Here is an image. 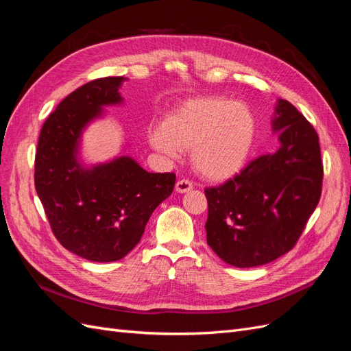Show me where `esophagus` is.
<instances>
[{
  "label": "esophagus",
  "instance_id": "1",
  "mask_svg": "<svg viewBox=\"0 0 351 351\" xmlns=\"http://www.w3.org/2000/svg\"><path fill=\"white\" fill-rule=\"evenodd\" d=\"M193 189V184L189 182V180H180L176 183V192L177 193H187Z\"/></svg>",
  "mask_w": 351,
  "mask_h": 351
}]
</instances>
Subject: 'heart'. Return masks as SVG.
I'll use <instances>...</instances> for the list:
<instances>
[{"instance_id": "heart-1", "label": "heart", "mask_w": 351, "mask_h": 351, "mask_svg": "<svg viewBox=\"0 0 351 351\" xmlns=\"http://www.w3.org/2000/svg\"><path fill=\"white\" fill-rule=\"evenodd\" d=\"M258 132L247 104L226 97L189 99L169 112L149 133L154 149L176 158L190 151L195 171L209 182L237 176L252 155Z\"/></svg>"}]
</instances>
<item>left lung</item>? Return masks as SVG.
I'll use <instances>...</instances> for the list:
<instances>
[{
	"label": "left lung",
	"instance_id": "1",
	"mask_svg": "<svg viewBox=\"0 0 351 351\" xmlns=\"http://www.w3.org/2000/svg\"><path fill=\"white\" fill-rule=\"evenodd\" d=\"M272 130L280 133L277 152L205 189L209 247L237 268L261 267L290 252L321 199L324 167L312 124L278 99Z\"/></svg>",
	"mask_w": 351,
	"mask_h": 351
}]
</instances>
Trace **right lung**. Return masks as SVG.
<instances>
[{
	"instance_id": "1",
	"label": "right lung",
	"mask_w": 351,
	"mask_h": 351,
	"mask_svg": "<svg viewBox=\"0 0 351 351\" xmlns=\"http://www.w3.org/2000/svg\"><path fill=\"white\" fill-rule=\"evenodd\" d=\"M124 77H102L62 99L42 125L35 156V187L57 240L92 262L124 258L156 206L173 193L174 173H147L133 158L84 167L82 133L123 102Z\"/></svg>"
}]
</instances>
